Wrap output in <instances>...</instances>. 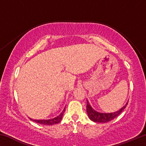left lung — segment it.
Listing matches in <instances>:
<instances>
[{"label":"left lung","mask_w":146,"mask_h":146,"mask_svg":"<svg viewBox=\"0 0 146 146\" xmlns=\"http://www.w3.org/2000/svg\"><path fill=\"white\" fill-rule=\"evenodd\" d=\"M127 105V103H126L123 107L120 109V110L117 111L114 113H101L96 111L91 108V106L90 105L88 101L87 100V105H86V111H87L88 115L89 118L90 119L95 122H101V123H105L110 122V121L116 118L117 116L119 115L123 111V110H124L125 108L126 107Z\"/></svg>","instance_id":"obj_1"}]
</instances>
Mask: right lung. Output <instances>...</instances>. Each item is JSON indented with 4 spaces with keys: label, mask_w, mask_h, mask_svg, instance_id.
Listing matches in <instances>:
<instances>
[{
    "label": "right lung",
    "mask_w": 146,
    "mask_h": 146,
    "mask_svg": "<svg viewBox=\"0 0 146 146\" xmlns=\"http://www.w3.org/2000/svg\"><path fill=\"white\" fill-rule=\"evenodd\" d=\"M66 108L64 109V110L62 111L60 115H59L58 117H56L55 118H53V119H49V120H31L34 121L36 123H40V124H44V125H53V124H56V123H58L60 122V120L62 119V118L63 117L64 113L65 112Z\"/></svg>",
    "instance_id": "1"
}]
</instances>
